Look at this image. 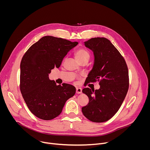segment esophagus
<instances>
[{
	"mask_svg": "<svg viewBox=\"0 0 150 150\" xmlns=\"http://www.w3.org/2000/svg\"><path fill=\"white\" fill-rule=\"evenodd\" d=\"M82 88H76V93L77 94H81L82 93Z\"/></svg>",
	"mask_w": 150,
	"mask_h": 150,
	"instance_id": "34e87169",
	"label": "esophagus"
}]
</instances>
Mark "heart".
Returning <instances> with one entry per match:
<instances>
[{"label":"heart","mask_w":150,"mask_h":150,"mask_svg":"<svg viewBox=\"0 0 150 150\" xmlns=\"http://www.w3.org/2000/svg\"><path fill=\"white\" fill-rule=\"evenodd\" d=\"M75 57L78 62L83 60H87L88 61L90 57V54L87 49L81 48L75 52Z\"/></svg>","instance_id":"b5f03b06"}]
</instances>
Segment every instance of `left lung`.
<instances>
[{
    "instance_id": "obj_1",
    "label": "left lung",
    "mask_w": 150,
    "mask_h": 150,
    "mask_svg": "<svg viewBox=\"0 0 150 150\" xmlns=\"http://www.w3.org/2000/svg\"><path fill=\"white\" fill-rule=\"evenodd\" d=\"M84 43L94 55L93 68L86 80L87 83L98 81L100 88L82 90L89 102L82 108V112L93 122H106L119 110L127 93V67L123 57L108 39L92 38Z\"/></svg>"
}]
</instances>
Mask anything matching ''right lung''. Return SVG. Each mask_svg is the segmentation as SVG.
<instances>
[{
    "mask_svg": "<svg viewBox=\"0 0 150 150\" xmlns=\"http://www.w3.org/2000/svg\"><path fill=\"white\" fill-rule=\"evenodd\" d=\"M78 42L45 36L25 52L20 64V90L31 112L42 120H52L62 112L66 101L74 96L75 87L56 85L49 74L59 68L68 52Z\"/></svg>",
    "mask_w": 150,
    "mask_h": 150,
    "instance_id": "add662e5",
    "label": "right lung"
}]
</instances>
